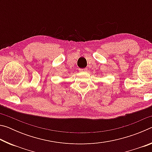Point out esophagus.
Listing matches in <instances>:
<instances>
[{"label": "esophagus", "instance_id": "obj_1", "mask_svg": "<svg viewBox=\"0 0 152 152\" xmlns=\"http://www.w3.org/2000/svg\"><path fill=\"white\" fill-rule=\"evenodd\" d=\"M80 72H86L87 71V68H80L79 69Z\"/></svg>", "mask_w": 152, "mask_h": 152}]
</instances>
